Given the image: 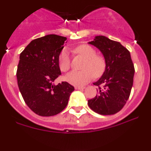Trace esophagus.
<instances>
[{
  "label": "esophagus",
  "instance_id": "esophagus-1",
  "mask_svg": "<svg viewBox=\"0 0 151 151\" xmlns=\"http://www.w3.org/2000/svg\"><path fill=\"white\" fill-rule=\"evenodd\" d=\"M84 88L85 87L83 86H75V89L77 90H83L84 89Z\"/></svg>",
  "mask_w": 151,
  "mask_h": 151
}]
</instances>
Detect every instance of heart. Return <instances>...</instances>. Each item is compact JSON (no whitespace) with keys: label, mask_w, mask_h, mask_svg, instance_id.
<instances>
[{"label":"heart","mask_w":151,"mask_h":151,"mask_svg":"<svg viewBox=\"0 0 151 151\" xmlns=\"http://www.w3.org/2000/svg\"><path fill=\"white\" fill-rule=\"evenodd\" d=\"M73 52L85 59L82 70H74L66 76V80L74 86H81L88 83L94 77H99L103 73L105 68L104 58L96 55V51L89 45L82 44L76 47ZM59 67L61 71L67 72L71 67V58L68 50H63L58 58Z\"/></svg>","instance_id":"b5f03b06"}]
</instances>
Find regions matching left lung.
Here are the masks:
<instances>
[{
	"mask_svg": "<svg viewBox=\"0 0 151 151\" xmlns=\"http://www.w3.org/2000/svg\"><path fill=\"white\" fill-rule=\"evenodd\" d=\"M88 43L101 50L105 58V70L97 81L98 94L88 101L89 108L103 115H114L122 109L129 98L134 70L130 52L119 42L104 36H96Z\"/></svg>",
	"mask_w": 151,
	"mask_h": 151,
	"instance_id": "left-lung-1",
	"label": "left lung"
}]
</instances>
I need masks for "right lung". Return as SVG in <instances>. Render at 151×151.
<instances>
[{
  "mask_svg": "<svg viewBox=\"0 0 151 151\" xmlns=\"http://www.w3.org/2000/svg\"><path fill=\"white\" fill-rule=\"evenodd\" d=\"M64 36L50 34L32 41L19 55L17 79L27 106L36 114L50 117L66 108L73 86L66 81L54 84L61 74L58 58Z\"/></svg>",
  "mask_w": 151,
  "mask_h": 151,
  "instance_id": "right-lung-1",
  "label": "right lung"
}]
</instances>
